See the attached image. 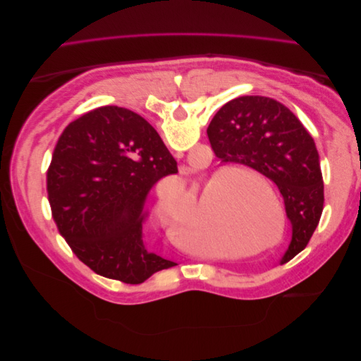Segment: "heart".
I'll use <instances>...</instances> for the list:
<instances>
[{
  "instance_id": "obj_1",
  "label": "heart",
  "mask_w": 361,
  "mask_h": 361,
  "mask_svg": "<svg viewBox=\"0 0 361 361\" xmlns=\"http://www.w3.org/2000/svg\"><path fill=\"white\" fill-rule=\"evenodd\" d=\"M215 182L216 178H212L211 185ZM185 199L187 197L180 191L161 194L155 206V216L158 223L170 232L176 233L180 226L183 241L194 250H207L211 243L235 241L248 231L250 224L260 226L265 220L260 209L265 197L260 192H251L243 209L231 215H215L209 185L200 192H195L182 207Z\"/></svg>"
}]
</instances>
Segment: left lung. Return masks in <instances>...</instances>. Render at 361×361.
Listing matches in <instances>:
<instances>
[{"instance_id":"obj_1","label":"left lung","mask_w":361,"mask_h":361,"mask_svg":"<svg viewBox=\"0 0 361 361\" xmlns=\"http://www.w3.org/2000/svg\"><path fill=\"white\" fill-rule=\"evenodd\" d=\"M207 137L223 164H238L277 185L292 224V241L281 262L309 244L324 209L318 149L288 106L265 96H241L221 106Z\"/></svg>"}]
</instances>
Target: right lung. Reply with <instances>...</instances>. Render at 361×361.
Wrapping results in <instances>:
<instances>
[{
    "label": "right lung",
    "mask_w": 361,
    "mask_h": 361,
    "mask_svg": "<svg viewBox=\"0 0 361 361\" xmlns=\"http://www.w3.org/2000/svg\"><path fill=\"white\" fill-rule=\"evenodd\" d=\"M174 173L178 162L143 117L116 105L96 108L64 128L54 149L47 174L54 221L96 274L140 285L178 265L143 243L147 194Z\"/></svg>",
    "instance_id": "right-lung-1"
}]
</instances>
